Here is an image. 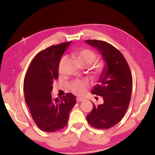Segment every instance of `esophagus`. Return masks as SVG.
Masks as SVG:
<instances>
[{
	"mask_svg": "<svg viewBox=\"0 0 155 155\" xmlns=\"http://www.w3.org/2000/svg\"><path fill=\"white\" fill-rule=\"evenodd\" d=\"M83 100H84V99H82V98H80V97L77 98V102H81V101H83Z\"/></svg>",
	"mask_w": 155,
	"mask_h": 155,
	"instance_id": "obj_1",
	"label": "esophagus"
}]
</instances>
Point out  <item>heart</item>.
<instances>
[{
	"instance_id": "b5f03b06",
	"label": "heart",
	"mask_w": 155,
	"mask_h": 155,
	"mask_svg": "<svg viewBox=\"0 0 155 155\" xmlns=\"http://www.w3.org/2000/svg\"><path fill=\"white\" fill-rule=\"evenodd\" d=\"M71 55H72L74 59L82 68L91 66L96 59V54L92 50L87 49V48H83V49L74 51L72 52ZM63 60L64 59H63ZM97 69L99 70H101V66L99 65ZM87 87V83L85 81H74L70 85L71 91L74 93L79 94V95L84 93L86 91Z\"/></svg>"
}]
</instances>
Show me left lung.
<instances>
[{"label":"left lung","instance_id":"left-lung-1","mask_svg":"<svg viewBox=\"0 0 155 155\" xmlns=\"http://www.w3.org/2000/svg\"><path fill=\"white\" fill-rule=\"evenodd\" d=\"M100 52L104 62L98 84L91 93L102 97L103 104L95 106L87 115V121L97 129H108L121 120L131 99L132 77L123 55L114 46L100 40H85Z\"/></svg>","mask_w":155,"mask_h":155}]
</instances>
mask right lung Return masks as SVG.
Listing matches in <instances>:
<instances>
[{
  "mask_svg": "<svg viewBox=\"0 0 155 155\" xmlns=\"http://www.w3.org/2000/svg\"><path fill=\"white\" fill-rule=\"evenodd\" d=\"M71 41L51 46L34 58L24 82L25 100L33 120L41 130L54 132L68 123L76 97L67 93L61 100L53 99L52 84L58 78L59 63Z\"/></svg>",
  "mask_w": 155,
  "mask_h": 155,
  "instance_id": "right-lung-1",
  "label": "right lung"
}]
</instances>
